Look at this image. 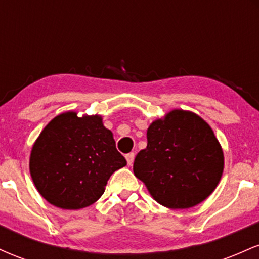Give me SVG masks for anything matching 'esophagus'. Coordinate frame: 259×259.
Returning a JSON list of instances; mask_svg holds the SVG:
<instances>
[{
	"label": "esophagus",
	"mask_w": 259,
	"mask_h": 259,
	"mask_svg": "<svg viewBox=\"0 0 259 259\" xmlns=\"http://www.w3.org/2000/svg\"><path fill=\"white\" fill-rule=\"evenodd\" d=\"M126 158V162H127V165H133L134 163V158H135V153L132 152V153H127L125 156Z\"/></svg>",
	"instance_id": "esophagus-1"
}]
</instances>
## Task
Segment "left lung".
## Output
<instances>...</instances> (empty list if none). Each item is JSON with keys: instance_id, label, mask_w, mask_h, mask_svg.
Masks as SVG:
<instances>
[{"instance_id": "obj_1", "label": "left lung", "mask_w": 259, "mask_h": 259, "mask_svg": "<svg viewBox=\"0 0 259 259\" xmlns=\"http://www.w3.org/2000/svg\"><path fill=\"white\" fill-rule=\"evenodd\" d=\"M224 154L210 126L192 112L174 109L147 129V147L134 160V174L162 206L185 209L214 191Z\"/></svg>"}]
</instances>
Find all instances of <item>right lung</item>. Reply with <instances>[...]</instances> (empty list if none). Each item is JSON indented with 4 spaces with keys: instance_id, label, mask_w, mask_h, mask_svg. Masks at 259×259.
Instances as JSON below:
<instances>
[{
    "instance_id": "add662e5",
    "label": "right lung",
    "mask_w": 259,
    "mask_h": 259,
    "mask_svg": "<svg viewBox=\"0 0 259 259\" xmlns=\"http://www.w3.org/2000/svg\"><path fill=\"white\" fill-rule=\"evenodd\" d=\"M126 165L100 115L59 114L41 132L30 154V174L47 202L80 209L96 202L111 175Z\"/></svg>"
}]
</instances>
